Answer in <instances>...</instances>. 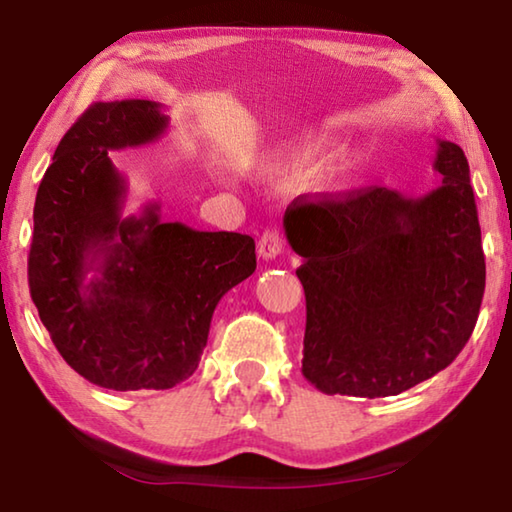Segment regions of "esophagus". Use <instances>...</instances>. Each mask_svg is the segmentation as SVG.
<instances>
[{
	"instance_id": "1",
	"label": "esophagus",
	"mask_w": 512,
	"mask_h": 512,
	"mask_svg": "<svg viewBox=\"0 0 512 512\" xmlns=\"http://www.w3.org/2000/svg\"><path fill=\"white\" fill-rule=\"evenodd\" d=\"M284 250V241L277 230H266L257 241V253L262 259H275Z\"/></svg>"
}]
</instances>
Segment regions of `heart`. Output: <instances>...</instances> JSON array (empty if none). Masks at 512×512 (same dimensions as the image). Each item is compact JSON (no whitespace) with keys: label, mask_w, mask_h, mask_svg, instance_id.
Segmentation results:
<instances>
[{"label":"heart","mask_w":512,"mask_h":512,"mask_svg":"<svg viewBox=\"0 0 512 512\" xmlns=\"http://www.w3.org/2000/svg\"><path fill=\"white\" fill-rule=\"evenodd\" d=\"M327 142L325 135H307L298 142H284L273 146L264 155L262 169L268 176H282L289 169L305 164L298 173V185L307 194L314 196H332L350 183V178L359 169L357 153L350 149H336L325 155H313L320 151V146Z\"/></svg>","instance_id":"1"}]
</instances>
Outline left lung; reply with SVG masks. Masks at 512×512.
Segmentation results:
<instances>
[{"label":"left lung","instance_id":"1","mask_svg":"<svg viewBox=\"0 0 512 512\" xmlns=\"http://www.w3.org/2000/svg\"><path fill=\"white\" fill-rule=\"evenodd\" d=\"M440 187L296 198L284 214L307 300L302 375L323 393L388 397L445 370L470 341L485 289L470 164L436 140Z\"/></svg>","mask_w":512,"mask_h":512}]
</instances>
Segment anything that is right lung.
Segmentation results:
<instances>
[{
    "label": "right lung",
    "mask_w": 512,
    "mask_h": 512,
    "mask_svg": "<svg viewBox=\"0 0 512 512\" xmlns=\"http://www.w3.org/2000/svg\"><path fill=\"white\" fill-rule=\"evenodd\" d=\"M155 101L94 103L69 128L33 207L29 289L69 366L112 391H164L194 375L219 300L255 273V241L164 223L160 205L121 216L110 151L160 140Z\"/></svg>",
    "instance_id": "add662e5"
}]
</instances>
